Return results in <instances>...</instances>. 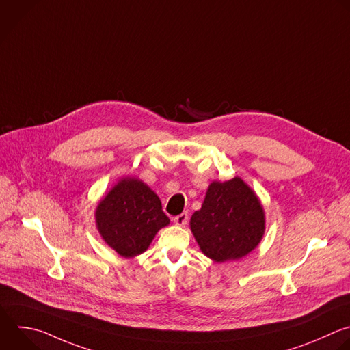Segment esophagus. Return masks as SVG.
<instances>
[{"mask_svg": "<svg viewBox=\"0 0 350 350\" xmlns=\"http://www.w3.org/2000/svg\"><path fill=\"white\" fill-rule=\"evenodd\" d=\"M173 221H174V224L178 225V226H185V225H187V221H188V214H187V213H181V214L176 215V217L173 218Z\"/></svg>", "mask_w": 350, "mask_h": 350, "instance_id": "obj_1", "label": "esophagus"}]
</instances>
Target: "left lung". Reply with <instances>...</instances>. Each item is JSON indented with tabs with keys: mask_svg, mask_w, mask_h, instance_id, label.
<instances>
[{
	"mask_svg": "<svg viewBox=\"0 0 350 350\" xmlns=\"http://www.w3.org/2000/svg\"><path fill=\"white\" fill-rule=\"evenodd\" d=\"M191 230L204 256L215 262L239 260L253 252L265 232V213L254 191L241 178L213 181Z\"/></svg>",
	"mask_w": 350,
	"mask_h": 350,
	"instance_id": "8db88e82",
	"label": "left lung"
}]
</instances>
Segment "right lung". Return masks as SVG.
<instances>
[{"mask_svg": "<svg viewBox=\"0 0 350 350\" xmlns=\"http://www.w3.org/2000/svg\"><path fill=\"white\" fill-rule=\"evenodd\" d=\"M96 225L104 242L125 258L144 253L170 219L158 195L139 178H122L100 200Z\"/></svg>", "mask_w": 350, "mask_h": 350, "instance_id": "obj_1", "label": "right lung"}]
</instances>
